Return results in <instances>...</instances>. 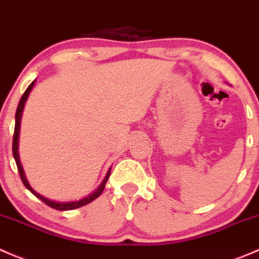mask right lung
Listing matches in <instances>:
<instances>
[{
  "instance_id": "right-lung-1",
  "label": "right lung",
  "mask_w": 259,
  "mask_h": 259,
  "mask_svg": "<svg viewBox=\"0 0 259 259\" xmlns=\"http://www.w3.org/2000/svg\"><path fill=\"white\" fill-rule=\"evenodd\" d=\"M33 83L34 81L32 82L30 86L27 87V90L25 91V93L22 95V97H21L20 100V103H18V107H17V111H16V123H15V132H13V141H12V152H13V157H15V161H16V164H17V169L18 172H20V177L21 180H22V183L26 186V188L30 189L32 193L34 194V196L37 197V198L41 199L44 203H46L47 206H50L51 208H55V209H58V210H70V209H76V208H79V207H83L86 206V204L91 203L92 201H95L96 198H98V197L101 196V193L103 192V189H105V186H106V182H107L108 177H110V172L107 173V176H106V178L103 180V182L101 183V186L96 189L95 193H92L91 196L86 197V198L83 199H79V201L77 202H66V203H60V202H53L51 201L49 198H45L44 196H41V194L37 193L36 191H33V189L31 188V186L28 185L27 180H26L25 177V172H23L22 169V166H21V162H20V157H18V132H20V122H21V116H22V111H23V107H25V102L26 100H27L28 95H30L32 87H33Z\"/></svg>"
}]
</instances>
